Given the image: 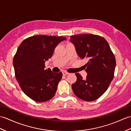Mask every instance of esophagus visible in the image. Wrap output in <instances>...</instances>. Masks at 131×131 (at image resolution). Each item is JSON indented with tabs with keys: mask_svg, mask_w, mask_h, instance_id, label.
<instances>
[{
	"mask_svg": "<svg viewBox=\"0 0 131 131\" xmlns=\"http://www.w3.org/2000/svg\"><path fill=\"white\" fill-rule=\"evenodd\" d=\"M69 74V72H66V71H63V72H62V74H63V75H68Z\"/></svg>",
	"mask_w": 131,
	"mask_h": 131,
	"instance_id": "obj_1",
	"label": "esophagus"
}]
</instances>
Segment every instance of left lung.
Segmentation results:
<instances>
[{"mask_svg":"<svg viewBox=\"0 0 131 131\" xmlns=\"http://www.w3.org/2000/svg\"><path fill=\"white\" fill-rule=\"evenodd\" d=\"M81 59H87L86 80L76 73L77 81L72 89L78 98L86 102L94 101L107 90L114 77L116 61L106 39L92 34L72 36L70 39Z\"/></svg>","mask_w":131,"mask_h":131,"instance_id":"8db88e82","label":"left lung"}]
</instances>
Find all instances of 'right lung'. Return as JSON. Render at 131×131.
<instances>
[{"label": "right lung", "instance_id": "right-lung-1", "mask_svg": "<svg viewBox=\"0 0 131 131\" xmlns=\"http://www.w3.org/2000/svg\"><path fill=\"white\" fill-rule=\"evenodd\" d=\"M64 40L62 36L36 35L24 39L18 48L13 61L15 76L24 94L36 102H46L56 93L62 74L45 70V63Z\"/></svg>", "mask_w": 131, "mask_h": 131}]
</instances>
